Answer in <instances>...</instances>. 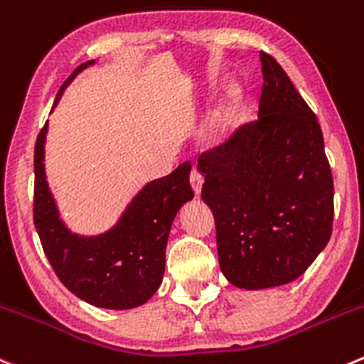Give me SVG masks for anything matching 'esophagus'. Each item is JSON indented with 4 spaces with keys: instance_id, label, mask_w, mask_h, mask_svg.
Wrapping results in <instances>:
<instances>
[{
    "instance_id": "esophagus-1",
    "label": "esophagus",
    "mask_w": 364,
    "mask_h": 364,
    "mask_svg": "<svg viewBox=\"0 0 364 364\" xmlns=\"http://www.w3.org/2000/svg\"><path fill=\"white\" fill-rule=\"evenodd\" d=\"M203 183H204L203 174L197 171H192V174H190V185H192V190L196 196H199L200 190H203Z\"/></svg>"
}]
</instances>
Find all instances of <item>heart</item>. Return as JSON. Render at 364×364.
<instances>
[{"mask_svg": "<svg viewBox=\"0 0 364 364\" xmlns=\"http://www.w3.org/2000/svg\"><path fill=\"white\" fill-rule=\"evenodd\" d=\"M236 117H238V101L231 100L217 112L213 121V132L217 135H225L231 132L236 124Z\"/></svg>", "mask_w": 364, "mask_h": 364, "instance_id": "b5f03b06", "label": "heart"}]
</instances>
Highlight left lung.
I'll return each instance as SVG.
<instances>
[{
	"label": "left lung",
	"mask_w": 364,
	"mask_h": 364,
	"mask_svg": "<svg viewBox=\"0 0 364 364\" xmlns=\"http://www.w3.org/2000/svg\"><path fill=\"white\" fill-rule=\"evenodd\" d=\"M257 119L199 156L200 197L217 228L225 279L245 290L301 277L333 232L334 185L316 115L261 51Z\"/></svg>",
	"instance_id": "1"
}]
</instances>
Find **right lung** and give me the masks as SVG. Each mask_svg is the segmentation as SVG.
<instances>
[{"label":"right lung","mask_w":364,"mask_h":364,"mask_svg":"<svg viewBox=\"0 0 364 364\" xmlns=\"http://www.w3.org/2000/svg\"><path fill=\"white\" fill-rule=\"evenodd\" d=\"M96 63H81L56 94L58 105L67 85ZM48 122L35 144L33 222L42 249L63 287L88 304L105 309H132L156 294L165 272L168 232L179 208L193 199L190 161L172 174L147 183L126 206L117 224L96 236L76 235L60 218L44 167Z\"/></svg>","instance_id":"add662e5"}]
</instances>
